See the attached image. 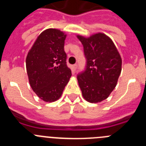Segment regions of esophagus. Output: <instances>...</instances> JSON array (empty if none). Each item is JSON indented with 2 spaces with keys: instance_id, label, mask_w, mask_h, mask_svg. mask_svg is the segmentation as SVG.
<instances>
[{
  "instance_id": "34e87169",
  "label": "esophagus",
  "mask_w": 146,
  "mask_h": 146,
  "mask_svg": "<svg viewBox=\"0 0 146 146\" xmlns=\"http://www.w3.org/2000/svg\"><path fill=\"white\" fill-rule=\"evenodd\" d=\"M77 64H74V65H72V71H73V72H74V71L77 69Z\"/></svg>"
}]
</instances>
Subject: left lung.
<instances>
[{"label": "left lung", "mask_w": 146, "mask_h": 146, "mask_svg": "<svg viewBox=\"0 0 146 146\" xmlns=\"http://www.w3.org/2000/svg\"><path fill=\"white\" fill-rule=\"evenodd\" d=\"M87 58L85 72L77 75L82 95L88 102L100 103L110 96L121 71V58L112 40L102 33L89 37L77 35Z\"/></svg>", "instance_id": "8db88e82"}]
</instances>
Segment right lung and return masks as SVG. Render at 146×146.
<instances>
[{"label": "right lung", "mask_w": 146, "mask_h": 146, "mask_svg": "<svg viewBox=\"0 0 146 146\" xmlns=\"http://www.w3.org/2000/svg\"><path fill=\"white\" fill-rule=\"evenodd\" d=\"M66 37L59 29H45L37 36L27 56L29 85L45 102L59 99L72 76L64 49Z\"/></svg>", "instance_id": "add662e5"}]
</instances>
